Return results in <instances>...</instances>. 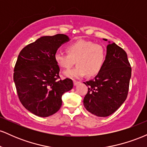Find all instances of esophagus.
<instances>
[{
    "instance_id": "obj_1",
    "label": "esophagus",
    "mask_w": 147,
    "mask_h": 147,
    "mask_svg": "<svg viewBox=\"0 0 147 147\" xmlns=\"http://www.w3.org/2000/svg\"><path fill=\"white\" fill-rule=\"evenodd\" d=\"M73 83H74V86H77V85H78L79 83H80V82H78V81L74 80L73 81Z\"/></svg>"
}]
</instances>
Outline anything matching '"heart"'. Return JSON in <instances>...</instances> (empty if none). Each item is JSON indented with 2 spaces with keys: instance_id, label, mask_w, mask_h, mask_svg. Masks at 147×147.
I'll return each instance as SVG.
<instances>
[{
  "instance_id": "b5f03b06",
  "label": "heart",
  "mask_w": 147,
  "mask_h": 147,
  "mask_svg": "<svg viewBox=\"0 0 147 147\" xmlns=\"http://www.w3.org/2000/svg\"><path fill=\"white\" fill-rule=\"evenodd\" d=\"M68 53L57 52L55 60L59 66L70 68L75 63V68L63 72L65 77L79 79L87 75L92 77L102 70L106 59V50L102 45L87 40L79 39L67 46Z\"/></svg>"
}]
</instances>
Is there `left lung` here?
<instances>
[{"mask_svg":"<svg viewBox=\"0 0 147 147\" xmlns=\"http://www.w3.org/2000/svg\"><path fill=\"white\" fill-rule=\"evenodd\" d=\"M109 43L102 70L93 79L84 82L88 86L84 106L97 117H107L120 107L127 97L131 77L126 52L115 43Z\"/></svg>","mask_w":147,"mask_h":147,"instance_id":"1","label":"left lung"}]
</instances>
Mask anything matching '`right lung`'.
I'll use <instances>...</instances> for the list:
<instances>
[{
    "instance_id": "add662e5",
    "label": "right lung",
    "mask_w": 147,
    "mask_h": 147,
    "mask_svg": "<svg viewBox=\"0 0 147 147\" xmlns=\"http://www.w3.org/2000/svg\"><path fill=\"white\" fill-rule=\"evenodd\" d=\"M70 38L63 34L41 36L20 52L14 70V82L20 102L30 113L45 117L62 105L64 92L73 87L72 79L60 78L55 55Z\"/></svg>"
}]
</instances>
